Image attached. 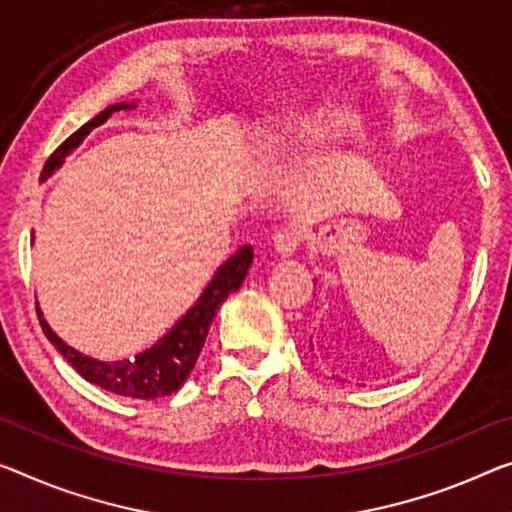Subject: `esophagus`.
<instances>
[{
    "mask_svg": "<svg viewBox=\"0 0 512 512\" xmlns=\"http://www.w3.org/2000/svg\"><path fill=\"white\" fill-rule=\"evenodd\" d=\"M300 245H302V238L295 229H283V231L274 235V249H277V254L281 258L295 256L297 249H300Z\"/></svg>",
    "mask_w": 512,
    "mask_h": 512,
    "instance_id": "obj_1",
    "label": "esophagus"
}]
</instances>
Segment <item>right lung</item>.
<instances>
[{"label": "right lung", "instance_id": "right-lung-1", "mask_svg": "<svg viewBox=\"0 0 512 512\" xmlns=\"http://www.w3.org/2000/svg\"><path fill=\"white\" fill-rule=\"evenodd\" d=\"M119 109H130V107L125 105V102L109 105L107 109H102L96 119H91L89 123H84L80 130L73 132V135H70L64 144L57 148V151L47 157L41 178L45 180L47 176H52L54 171L64 164L66 155L73 151V148L80 146L84 137L89 135L93 128H98V125L105 123L109 116L119 112ZM251 261H254V249H251V245H245L235 251L229 261L215 272V277H212V281L208 283L206 290H203L192 309L187 311L185 316L180 318L176 325L153 345V348H148L146 352H139L135 359L98 361L93 357H86L75 348H70L68 343L61 341V338L52 332V327L47 325V320L43 318V313L38 306H36V313H38V320H41L45 336L50 338V343L61 352V355H64V359L84 377V380L98 384L100 389L119 393V396H128V398L151 400V398L169 396V393H174L183 387V382L190 377L196 359L201 355L203 343H206L208 329L212 325V320H215L219 304L242 286Z\"/></svg>", "mask_w": 512, "mask_h": 512}]
</instances>
